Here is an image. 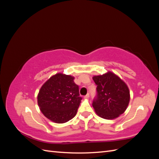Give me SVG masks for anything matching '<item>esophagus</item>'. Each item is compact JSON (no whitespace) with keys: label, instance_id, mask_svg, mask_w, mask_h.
Listing matches in <instances>:
<instances>
[{"label":"esophagus","instance_id":"1","mask_svg":"<svg viewBox=\"0 0 159 159\" xmlns=\"http://www.w3.org/2000/svg\"><path fill=\"white\" fill-rule=\"evenodd\" d=\"M89 98V93H88L87 95H85L84 96V99H88Z\"/></svg>","mask_w":159,"mask_h":159}]
</instances>
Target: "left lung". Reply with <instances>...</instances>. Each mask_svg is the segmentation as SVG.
Masks as SVG:
<instances>
[{"label": "left lung", "instance_id": "obj_1", "mask_svg": "<svg viewBox=\"0 0 159 159\" xmlns=\"http://www.w3.org/2000/svg\"><path fill=\"white\" fill-rule=\"evenodd\" d=\"M97 85V98L92 105L98 116L105 119H114L127 109L130 101V91L124 81L111 71L94 75Z\"/></svg>", "mask_w": 159, "mask_h": 159}]
</instances>
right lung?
Here are the masks:
<instances>
[{"label": "right lung", "instance_id": "obj_1", "mask_svg": "<svg viewBox=\"0 0 159 159\" xmlns=\"http://www.w3.org/2000/svg\"><path fill=\"white\" fill-rule=\"evenodd\" d=\"M74 80L73 76L58 73L41 87L38 104L42 113L50 121L64 123L75 116L81 98L78 85Z\"/></svg>", "mask_w": 159, "mask_h": 159}]
</instances>
